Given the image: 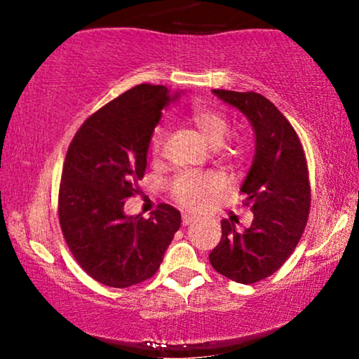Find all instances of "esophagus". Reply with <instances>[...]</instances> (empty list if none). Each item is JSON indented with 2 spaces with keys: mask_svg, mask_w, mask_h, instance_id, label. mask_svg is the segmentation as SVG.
<instances>
[{
  "mask_svg": "<svg viewBox=\"0 0 359 359\" xmlns=\"http://www.w3.org/2000/svg\"><path fill=\"white\" fill-rule=\"evenodd\" d=\"M196 219H197V217L192 216V214H187V212L182 214V224H185V226L191 224V222H194Z\"/></svg>",
  "mask_w": 359,
  "mask_h": 359,
  "instance_id": "obj_1",
  "label": "esophagus"
}]
</instances>
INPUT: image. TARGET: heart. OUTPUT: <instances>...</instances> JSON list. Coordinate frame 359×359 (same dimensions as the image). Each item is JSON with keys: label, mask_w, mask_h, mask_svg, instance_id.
Instances as JSON below:
<instances>
[{"label": "heart", "mask_w": 359, "mask_h": 359, "mask_svg": "<svg viewBox=\"0 0 359 359\" xmlns=\"http://www.w3.org/2000/svg\"><path fill=\"white\" fill-rule=\"evenodd\" d=\"M191 121L204 142L208 143L212 150H219L226 145L229 135H231V125L224 114L216 113V111L201 109L191 116ZM165 128L156 126L150 138V151L151 156L162 155L163 143H165ZM172 196L180 205L189 209H203L208 205L214 194L217 192V182L211 175L196 174V172H187V174L179 175L172 182Z\"/></svg>", "instance_id": "b5f03b06"}]
</instances>
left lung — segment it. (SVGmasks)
<instances>
[{
    "label": "left lung",
    "mask_w": 359,
    "mask_h": 359,
    "mask_svg": "<svg viewBox=\"0 0 359 359\" xmlns=\"http://www.w3.org/2000/svg\"><path fill=\"white\" fill-rule=\"evenodd\" d=\"M240 109L255 133V155L241 184L253 221L245 231L222 219L219 245L209 255L212 269L238 283H255L275 273L295 250L307 224L311 185L306 155L288 119L257 93L212 89Z\"/></svg>",
    "instance_id": "1"
}]
</instances>
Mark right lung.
<instances>
[{"instance_id":"1","label":"right lung","mask_w":359,"mask_h":359,"mask_svg":"<svg viewBox=\"0 0 359 359\" xmlns=\"http://www.w3.org/2000/svg\"><path fill=\"white\" fill-rule=\"evenodd\" d=\"M179 96L165 86H135L86 119L69 145L60 228L81 269L102 285L125 288L154 277L180 228V212L168 204L148 219L125 214L162 109Z\"/></svg>"}]
</instances>
